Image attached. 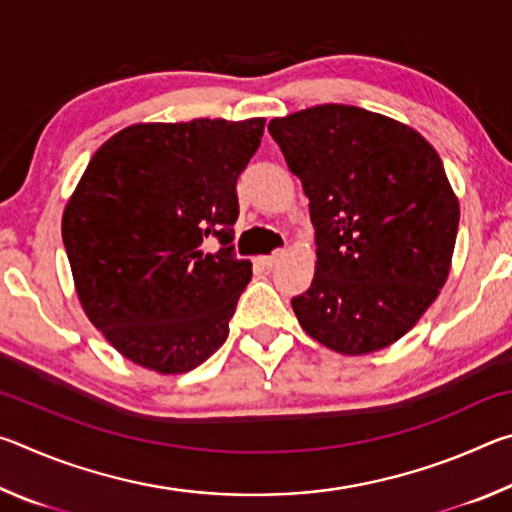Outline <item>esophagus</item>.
Masks as SVG:
<instances>
[{"label": "esophagus", "mask_w": 512, "mask_h": 512, "mask_svg": "<svg viewBox=\"0 0 512 512\" xmlns=\"http://www.w3.org/2000/svg\"><path fill=\"white\" fill-rule=\"evenodd\" d=\"M280 259H282V253H273V255H259L257 262L262 264L264 268H273V266L280 264Z\"/></svg>", "instance_id": "34e87169"}]
</instances>
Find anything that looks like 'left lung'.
I'll use <instances>...</instances> for the list:
<instances>
[{"label":"left lung","instance_id":"left-lung-1","mask_svg":"<svg viewBox=\"0 0 512 512\" xmlns=\"http://www.w3.org/2000/svg\"><path fill=\"white\" fill-rule=\"evenodd\" d=\"M316 230L311 287L291 300L302 329L359 357L395 343L447 282L458 198L436 149L411 126L325 103L271 119Z\"/></svg>","mask_w":512,"mask_h":512}]
</instances>
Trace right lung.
Instances as JSON below:
<instances>
[{
	"mask_svg": "<svg viewBox=\"0 0 512 512\" xmlns=\"http://www.w3.org/2000/svg\"><path fill=\"white\" fill-rule=\"evenodd\" d=\"M266 119L133 124L92 155L63 212L76 296L121 357L180 375L228 339L253 275L232 253L237 178ZM216 236L219 254L202 241Z\"/></svg>",
	"mask_w": 512,
	"mask_h": 512,
	"instance_id": "right-lung-1",
	"label": "right lung"
}]
</instances>
